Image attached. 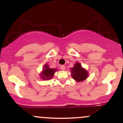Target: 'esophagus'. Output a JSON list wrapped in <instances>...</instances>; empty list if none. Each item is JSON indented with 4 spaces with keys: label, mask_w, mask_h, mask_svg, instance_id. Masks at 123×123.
I'll return each instance as SVG.
<instances>
[{
    "label": "esophagus",
    "mask_w": 123,
    "mask_h": 123,
    "mask_svg": "<svg viewBox=\"0 0 123 123\" xmlns=\"http://www.w3.org/2000/svg\"><path fill=\"white\" fill-rule=\"evenodd\" d=\"M61 68V69L62 70H65V66L64 65H61L60 66Z\"/></svg>",
    "instance_id": "1"
}]
</instances>
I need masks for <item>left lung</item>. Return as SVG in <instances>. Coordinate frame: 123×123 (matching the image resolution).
Segmentation results:
<instances>
[{
  "instance_id": "8db88e82",
  "label": "left lung",
  "mask_w": 123,
  "mask_h": 123,
  "mask_svg": "<svg viewBox=\"0 0 123 123\" xmlns=\"http://www.w3.org/2000/svg\"><path fill=\"white\" fill-rule=\"evenodd\" d=\"M71 76L72 78L77 82H81L87 79L88 76V72L85 68L82 67L81 63L76 62L74 66L70 68Z\"/></svg>"
}]
</instances>
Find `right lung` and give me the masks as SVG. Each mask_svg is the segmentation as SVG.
Listing matches in <instances>:
<instances>
[{"instance_id":"add662e5","label":"right lung","mask_w":123,"mask_h":123,"mask_svg":"<svg viewBox=\"0 0 123 123\" xmlns=\"http://www.w3.org/2000/svg\"><path fill=\"white\" fill-rule=\"evenodd\" d=\"M57 70V69L50 68L47 63H46L44 65L42 71L40 73V78L43 80H51L54 75L55 72Z\"/></svg>"}]
</instances>
